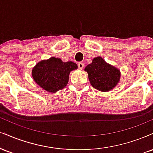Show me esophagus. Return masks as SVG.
Segmentation results:
<instances>
[{
	"label": "esophagus",
	"mask_w": 153,
	"mask_h": 153,
	"mask_svg": "<svg viewBox=\"0 0 153 153\" xmlns=\"http://www.w3.org/2000/svg\"><path fill=\"white\" fill-rule=\"evenodd\" d=\"M78 68H79V69L82 70V68H83V67H84V64H83V62H79L78 64Z\"/></svg>",
	"instance_id": "esophagus-1"
}]
</instances>
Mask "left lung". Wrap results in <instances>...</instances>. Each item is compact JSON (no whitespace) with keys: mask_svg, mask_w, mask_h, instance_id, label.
<instances>
[{"mask_svg":"<svg viewBox=\"0 0 153 153\" xmlns=\"http://www.w3.org/2000/svg\"><path fill=\"white\" fill-rule=\"evenodd\" d=\"M85 71L93 87L101 91H108L116 86L120 78V72L114 67L107 64L101 57H95Z\"/></svg>","mask_w":153,"mask_h":153,"instance_id":"left-lung-1","label":"left lung"}]
</instances>
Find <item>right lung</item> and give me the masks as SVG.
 I'll list each match as a JSON object with an SVG mask.
<instances>
[{"mask_svg":"<svg viewBox=\"0 0 153 153\" xmlns=\"http://www.w3.org/2000/svg\"><path fill=\"white\" fill-rule=\"evenodd\" d=\"M77 68L74 62H63L61 59L51 57L37 63L32 71V77L40 87L54 93L66 86L70 72Z\"/></svg>","mask_w":153,"mask_h":153,"instance_id":"obj_1","label":"right lung"}]
</instances>
